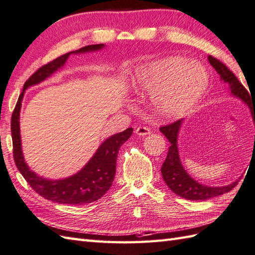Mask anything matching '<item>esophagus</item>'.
I'll list each match as a JSON object with an SVG mask.
<instances>
[{"label":"esophagus","instance_id":"obj_1","mask_svg":"<svg viewBox=\"0 0 255 255\" xmlns=\"http://www.w3.org/2000/svg\"><path fill=\"white\" fill-rule=\"evenodd\" d=\"M136 133L139 134V136H147V134L151 133V129L147 126H139L136 129Z\"/></svg>","mask_w":255,"mask_h":255}]
</instances>
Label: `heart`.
<instances>
[{"label": "heart", "instance_id": "heart-1", "mask_svg": "<svg viewBox=\"0 0 255 255\" xmlns=\"http://www.w3.org/2000/svg\"><path fill=\"white\" fill-rule=\"evenodd\" d=\"M137 88L153 90L158 110L169 116L191 111L208 85V73L202 63L173 57L148 64L137 75Z\"/></svg>", "mask_w": 255, "mask_h": 255}]
</instances>
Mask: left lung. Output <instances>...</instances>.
I'll list each match as a JSON object with an SVG mask.
<instances>
[{
    "mask_svg": "<svg viewBox=\"0 0 255 255\" xmlns=\"http://www.w3.org/2000/svg\"><path fill=\"white\" fill-rule=\"evenodd\" d=\"M208 60L211 66L214 67V69L220 75V79L223 80L225 83H228L230 85L231 93L235 96L239 97V99L245 102L249 106V108H250L253 122L255 124V104L251 100V97L249 95L245 86L239 82V80L237 79L236 75L232 73V71H230L225 63L218 60V59L214 58L213 56H209ZM182 122L183 119H178V121L174 123L160 127V131L163 133L167 138V140L171 142L166 159L161 167L162 177H163L166 185L170 187L172 192H174L176 195H178V196L186 198L188 200H206L230 192L232 188L237 186L238 181L227 186L211 187L207 185H203V184L195 181L194 178L189 176L188 173L184 170V166L181 163L177 149V134L178 131H180Z\"/></svg>",
    "mask_w": 255,
    "mask_h": 255,
    "instance_id": "1",
    "label": "left lung"
}]
</instances>
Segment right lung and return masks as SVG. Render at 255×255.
Returning <instances> with one entry per match:
<instances>
[{
	"instance_id": "1",
	"label": "right lung",
	"mask_w": 255,
	"mask_h": 255,
	"mask_svg": "<svg viewBox=\"0 0 255 255\" xmlns=\"http://www.w3.org/2000/svg\"><path fill=\"white\" fill-rule=\"evenodd\" d=\"M104 47L103 44L85 46L77 51L68 52L51 62L39 68L26 81L18 101L16 103L10 122V131L13 140V155L15 164L20 174L34 191L44 198L59 204L85 205L100 199L111 188L116 173V160L119 148L131 136L132 128H128L123 132L114 134L106 139L97 149L95 154L88 162L82 170L63 180H47L38 176L29 170L25 163L19 133V112L25 90L31 85L40 83L48 77L60 69L71 53L100 50Z\"/></svg>"
}]
</instances>
